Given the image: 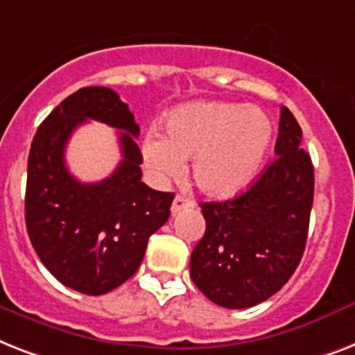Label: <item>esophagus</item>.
Masks as SVG:
<instances>
[{"label":"esophagus","instance_id":"34e87169","mask_svg":"<svg viewBox=\"0 0 355 355\" xmlns=\"http://www.w3.org/2000/svg\"><path fill=\"white\" fill-rule=\"evenodd\" d=\"M189 207H192V200H189L185 196H175L174 201H172V207H170V211H172V214H180L181 211H185Z\"/></svg>","mask_w":355,"mask_h":355}]
</instances>
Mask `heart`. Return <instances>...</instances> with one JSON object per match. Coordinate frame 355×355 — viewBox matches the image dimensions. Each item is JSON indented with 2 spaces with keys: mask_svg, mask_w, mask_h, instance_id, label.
<instances>
[{
  "mask_svg": "<svg viewBox=\"0 0 355 355\" xmlns=\"http://www.w3.org/2000/svg\"><path fill=\"white\" fill-rule=\"evenodd\" d=\"M273 123L260 107L231 102L187 104L164 119V135L150 132L143 159L157 181L175 180L192 159V180L203 194L227 200L245 191L268 161Z\"/></svg>",
  "mask_w": 355,
  "mask_h": 355,
  "instance_id": "b5f03b06",
  "label": "heart"
}]
</instances>
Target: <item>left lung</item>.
<instances>
[{"label":"left lung","instance_id":"8db88e82","mask_svg":"<svg viewBox=\"0 0 355 355\" xmlns=\"http://www.w3.org/2000/svg\"><path fill=\"white\" fill-rule=\"evenodd\" d=\"M300 143L297 119L282 107L273 163L236 198L200 203L205 234L191 254V277L214 304L231 310L260 304L299 266L315 183Z\"/></svg>","mask_w":355,"mask_h":355}]
</instances>
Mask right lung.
I'll list each match as a JSON object with an SVG mask.
<instances>
[{"label": "right lung", "instance_id": "obj_1", "mask_svg": "<svg viewBox=\"0 0 355 355\" xmlns=\"http://www.w3.org/2000/svg\"><path fill=\"white\" fill-rule=\"evenodd\" d=\"M89 118L118 129L123 161L98 184H80L64 166L70 133ZM139 126L110 87H82L40 124L31 144L25 223L34 251L53 277L71 290L104 295L132 277L148 238L170 216L172 192L141 181Z\"/></svg>", "mask_w": 355, "mask_h": 355}]
</instances>
